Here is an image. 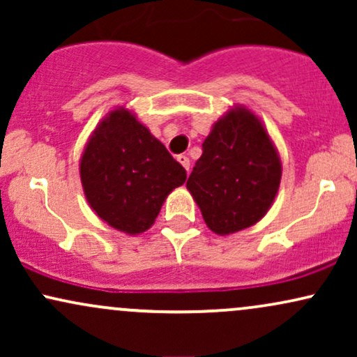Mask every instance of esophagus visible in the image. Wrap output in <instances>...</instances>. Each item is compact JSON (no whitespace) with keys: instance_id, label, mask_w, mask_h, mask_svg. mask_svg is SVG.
I'll use <instances>...</instances> for the list:
<instances>
[{"instance_id":"obj_1","label":"esophagus","mask_w":357,"mask_h":357,"mask_svg":"<svg viewBox=\"0 0 357 357\" xmlns=\"http://www.w3.org/2000/svg\"><path fill=\"white\" fill-rule=\"evenodd\" d=\"M178 161H179V165H181L184 169L186 171H190V166H191V162H190V158H188L186 154H181V155H178Z\"/></svg>"}]
</instances>
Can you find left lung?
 <instances>
[{
	"mask_svg": "<svg viewBox=\"0 0 357 357\" xmlns=\"http://www.w3.org/2000/svg\"><path fill=\"white\" fill-rule=\"evenodd\" d=\"M280 179V158L264 122L245 105H235L204 139L186 188L208 228L225 236L267 215Z\"/></svg>",
	"mask_w": 357,
	"mask_h": 357,
	"instance_id": "left-lung-1",
	"label": "left lung"
}]
</instances>
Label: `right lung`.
Returning a JSON list of instances; mask_svg holds the SVG:
<instances>
[{
	"label": "right lung",
	"mask_w": 357,
	"mask_h": 357,
	"mask_svg": "<svg viewBox=\"0 0 357 357\" xmlns=\"http://www.w3.org/2000/svg\"><path fill=\"white\" fill-rule=\"evenodd\" d=\"M80 181L96 215L127 235L149 230L186 171L136 114L116 107L99 122L80 158Z\"/></svg>",
	"instance_id": "obj_1"
}]
</instances>
